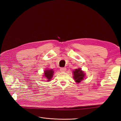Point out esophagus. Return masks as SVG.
Listing matches in <instances>:
<instances>
[{
    "instance_id": "esophagus-1",
    "label": "esophagus",
    "mask_w": 121,
    "mask_h": 121,
    "mask_svg": "<svg viewBox=\"0 0 121 121\" xmlns=\"http://www.w3.org/2000/svg\"><path fill=\"white\" fill-rule=\"evenodd\" d=\"M60 70L61 72H65V71H66V67H62V68H60Z\"/></svg>"
}]
</instances>
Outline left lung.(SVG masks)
<instances>
[{"label": "left lung", "instance_id": "8db88e82", "mask_svg": "<svg viewBox=\"0 0 121 121\" xmlns=\"http://www.w3.org/2000/svg\"><path fill=\"white\" fill-rule=\"evenodd\" d=\"M73 72L74 75V79L77 83H79L81 80L83 79L85 74L84 72L81 71L80 68L75 69V70Z\"/></svg>", "mask_w": 121, "mask_h": 121}]
</instances>
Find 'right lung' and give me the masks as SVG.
<instances>
[{
	"label": "right lung",
	"mask_w": 121,
	"mask_h": 121,
	"mask_svg": "<svg viewBox=\"0 0 121 121\" xmlns=\"http://www.w3.org/2000/svg\"><path fill=\"white\" fill-rule=\"evenodd\" d=\"M53 73H54V71H53L52 69H51V70L47 69L46 71H45L44 75L45 77H46V78L48 79L47 80H48L49 81L51 80V78L53 77Z\"/></svg>",
	"instance_id": "add662e5"
}]
</instances>
